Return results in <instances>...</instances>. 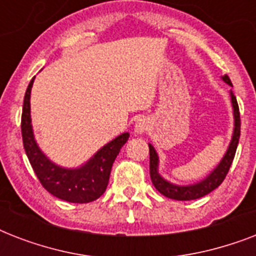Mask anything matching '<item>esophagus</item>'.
Instances as JSON below:
<instances>
[{
    "label": "esophagus",
    "instance_id": "obj_1",
    "mask_svg": "<svg viewBox=\"0 0 256 256\" xmlns=\"http://www.w3.org/2000/svg\"><path fill=\"white\" fill-rule=\"evenodd\" d=\"M150 128V120L146 116H140V120H136V126H134V132L136 134H144V132H148Z\"/></svg>",
    "mask_w": 256,
    "mask_h": 256
}]
</instances>
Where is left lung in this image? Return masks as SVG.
Instances as JSON below:
<instances>
[{
    "instance_id": "8db88e82",
    "label": "left lung",
    "mask_w": 256,
    "mask_h": 256,
    "mask_svg": "<svg viewBox=\"0 0 256 256\" xmlns=\"http://www.w3.org/2000/svg\"><path fill=\"white\" fill-rule=\"evenodd\" d=\"M222 80L226 82L227 85L232 86L228 76H223ZM230 98L231 104H232V114H234V132H232L230 144H228V148H227L220 162L216 164V168L211 171L206 178H203L202 180L191 183V184H175V183L168 182V179H164L160 174V156L156 154L154 146L152 144H148V150H150V176H152V184L160 194L170 199H175V200H192V199L202 198L204 195L210 194L211 191L215 190L223 182V179L226 178L227 172L231 168V164H232V160H234L235 152H236V148H238L239 144V136H240L239 108L232 90H230Z\"/></svg>"
}]
</instances>
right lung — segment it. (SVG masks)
<instances>
[{
    "mask_svg": "<svg viewBox=\"0 0 256 256\" xmlns=\"http://www.w3.org/2000/svg\"><path fill=\"white\" fill-rule=\"evenodd\" d=\"M36 78V77H34ZM34 78L26 88L22 108L21 132L24 148L34 172L40 182L50 194L72 203H88L104 194L108 187L110 171L120 148L128 140V132L110 140L80 168H62L45 156L34 138L32 116H30V94Z\"/></svg>",
    "mask_w": 256,
    "mask_h": 256,
    "instance_id": "add662e5",
    "label": "right lung"
}]
</instances>
